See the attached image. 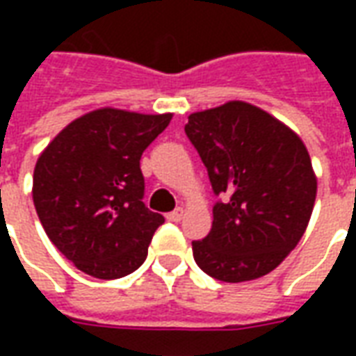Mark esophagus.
Masks as SVG:
<instances>
[{"label": "esophagus", "mask_w": 356, "mask_h": 356, "mask_svg": "<svg viewBox=\"0 0 356 356\" xmlns=\"http://www.w3.org/2000/svg\"><path fill=\"white\" fill-rule=\"evenodd\" d=\"M183 216H185V209L183 208H175L171 213H168V219L170 221H173V223H179L181 219H183Z\"/></svg>", "instance_id": "34e87169"}]
</instances>
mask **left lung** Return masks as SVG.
Segmentation results:
<instances>
[{"label":"left lung","mask_w":356,"mask_h":356,"mask_svg":"<svg viewBox=\"0 0 356 356\" xmlns=\"http://www.w3.org/2000/svg\"><path fill=\"white\" fill-rule=\"evenodd\" d=\"M186 137L221 200L206 238L194 240L196 265L223 282H246L284 261L303 236L316 177L303 140L250 102L194 112Z\"/></svg>","instance_id":"left-lung-1"}]
</instances>
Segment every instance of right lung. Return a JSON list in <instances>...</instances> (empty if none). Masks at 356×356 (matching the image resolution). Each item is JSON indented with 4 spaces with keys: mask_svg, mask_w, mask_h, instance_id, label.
I'll use <instances>...</instances> for the list:
<instances>
[{
    "mask_svg": "<svg viewBox=\"0 0 356 356\" xmlns=\"http://www.w3.org/2000/svg\"><path fill=\"white\" fill-rule=\"evenodd\" d=\"M171 114L99 108L68 124L34 170V206L49 240L86 275L122 278L145 263L163 217L145 206L140 156Z\"/></svg>",
    "mask_w": 356,
    "mask_h": 356,
    "instance_id": "add662e5",
    "label": "right lung"
}]
</instances>
